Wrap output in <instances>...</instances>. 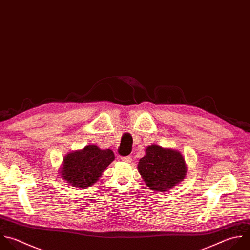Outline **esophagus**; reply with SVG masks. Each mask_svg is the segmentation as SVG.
Wrapping results in <instances>:
<instances>
[{"instance_id":"34e87169","label":"esophagus","mask_w":250,"mask_h":250,"mask_svg":"<svg viewBox=\"0 0 250 250\" xmlns=\"http://www.w3.org/2000/svg\"><path fill=\"white\" fill-rule=\"evenodd\" d=\"M121 160L124 162H131L132 161V157L131 156H122Z\"/></svg>"}]
</instances>
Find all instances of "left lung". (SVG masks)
<instances>
[{
	"label": "left lung",
	"mask_w": 250,
	"mask_h": 250,
	"mask_svg": "<svg viewBox=\"0 0 250 250\" xmlns=\"http://www.w3.org/2000/svg\"><path fill=\"white\" fill-rule=\"evenodd\" d=\"M138 170L150 189L166 191L183 181L187 166L180 152L151 145L140 159Z\"/></svg>",
	"instance_id": "1"
}]
</instances>
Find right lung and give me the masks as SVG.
Masks as SVG:
<instances>
[{"label":"right lung","instance_id":"right-lung-1","mask_svg":"<svg viewBox=\"0 0 250 250\" xmlns=\"http://www.w3.org/2000/svg\"><path fill=\"white\" fill-rule=\"evenodd\" d=\"M114 160L111 149H100L89 145L84 149L67 154L63 160L62 177L76 188H85L95 184L104 170Z\"/></svg>","mask_w":250,"mask_h":250}]
</instances>
